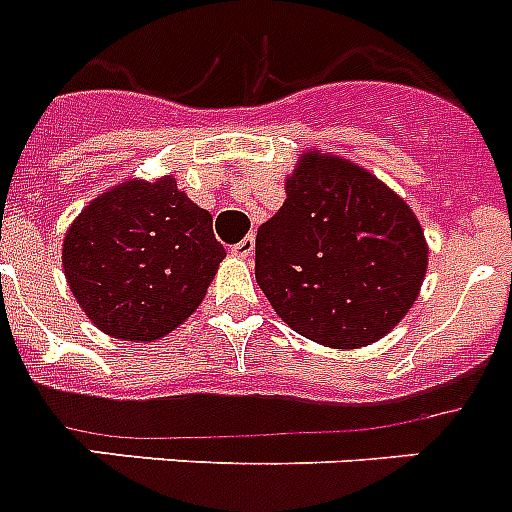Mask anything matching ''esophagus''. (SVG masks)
Wrapping results in <instances>:
<instances>
[{
	"label": "esophagus",
	"mask_w": 512,
	"mask_h": 512,
	"mask_svg": "<svg viewBox=\"0 0 512 512\" xmlns=\"http://www.w3.org/2000/svg\"><path fill=\"white\" fill-rule=\"evenodd\" d=\"M252 252H255V239H252V236H244L242 242L231 247V255L239 257V260H249Z\"/></svg>",
	"instance_id": "esophagus-1"
}]
</instances>
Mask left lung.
Returning a JSON list of instances; mask_svg holds the SVG:
<instances>
[{"mask_svg":"<svg viewBox=\"0 0 512 512\" xmlns=\"http://www.w3.org/2000/svg\"><path fill=\"white\" fill-rule=\"evenodd\" d=\"M426 265L405 199L336 155L305 152L281 210L257 228L255 278L278 318L336 350L389 334L413 307Z\"/></svg>","mask_w":512,"mask_h":512,"instance_id":"obj_1","label":"left lung"}]
</instances>
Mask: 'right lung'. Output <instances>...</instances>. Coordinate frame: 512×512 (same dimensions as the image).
<instances>
[{"label": "right lung", "mask_w": 512, "mask_h": 512, "mask_svg": "<svg viewBox=\"0 0 512 512\" xmlns=\"http://www.w3.org/2000/svg\"><path fill=\"white\" fill-rule=\"evenodd\" d=\"M223 244L213 215L176 178L126 181L83 207L62 242V268L91 323L126 342L170 334L205 299Z\"/></svg>", "instance_id": "add662e5"}]
</instances>
